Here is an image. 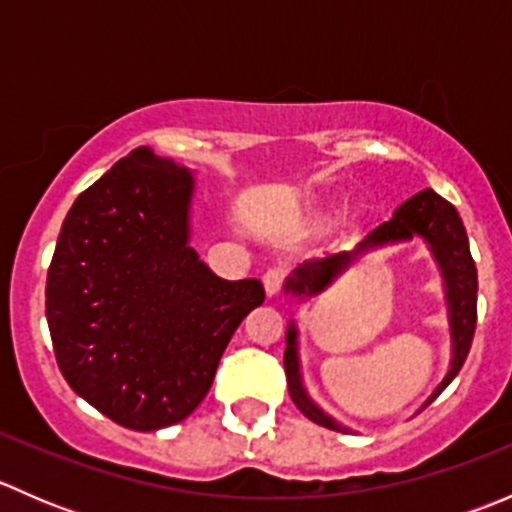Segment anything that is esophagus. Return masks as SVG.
I'll return each mask as SVG.
<instances>
[{
	"mask_svg": "<svg viewBox=\"0 0 512 512\" xmlns=\"http://www.w3.org/2000/svg\"><path fill=\"white\" fill-rule=\"evenodd\" d=\"M285 277H287V272L282 270V267H270V270L265 272V277H262L265 292L270 294V297H275V294L282 289V285H285Z\"/></svg>",
	"mask_w": 512,
	"mask_h": 512,
	"instance_id": "1",
	"label": "esophagus"
}]
</instances>
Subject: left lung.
<instances>
[{"label":"left lung","instance_id":"8db88e82","mask_svg":"<svg viewBox=\"0 0 512 512\" xmlns=\"http://www.w3.org/2000/svg\"><path fill=\"white\" fill-rule=\"evenodd\" d=\"M414 235H421L423 240L431 245L433 257L438 260L443 272V280H446V299L448 309H451V339H453V359L451 369H448L446 379L438 384V389L433 391L431 399L423 404L426 409L453 379L461 371L463 361H466L468 352H471L473 334H476V319H478V272L476 262L471 257V247H468V235L466 227H463L461 215L453 208L448 200H443L441 195L433 193V190H423L416 193L414 198L406 200L399 210L394 213V218L381 223L379 227L369 232L352 252H334V255L322 257V260H312L299 265L292 272V277L287 280L285 289L292 297H312L319 294L349 262L354 260L359 252L371 250V247L389 245V242H401L411 240ZM285 374H287V389L292 396L294 406L302 411L309 421L319 423L324 428H332V431H344L347 428L339 426L334 418L324 414L319 406L312 404V399L307 396L302 386V376H299V359H297V329L294 322L287 329V349H285Z\"/></svg>","mask_w":512,"mask_h":512}]
</instances>
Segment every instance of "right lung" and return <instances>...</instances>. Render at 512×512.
<instances>
[{
    "instance_id": "1",
    "label": "right lung",
    "mask_w": 512,
    "mask_h": 512,
    "mask_svg": "<svg viewBox=\"0 0 512 512\" xmlns=\"http://www.w3.org/2000/svg\"><path fill=\"white\" fill-rule=\"evenodd\" d=\"M193 175L133 148L76 198L46 277V322L71 389L118 426L198 409L260 280L227 282L188 245Z\"/></svg>"
}]
</instances>
